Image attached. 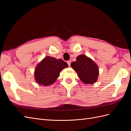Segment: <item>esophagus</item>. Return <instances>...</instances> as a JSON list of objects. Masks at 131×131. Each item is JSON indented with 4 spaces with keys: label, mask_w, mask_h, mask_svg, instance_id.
<instances>
[{
    "label": "esophagus",
    "mask_w": 131,
    "mask_h": 131,
    "mask_svg": "<svg viewBox=\"0 0 131 131\" xmlns=\"http://www.w3.org/2000/svg\"><path fill=\"white\" fill-rule=\"evenodd\" d=\"M67 64H68V66H70V61H67Z\"/></svg>",
    "instance_id": "obj_1"
}]
</instances>
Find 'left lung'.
Returning <instances> with one entry per match:
<instances>
[{"label":"left lung","instance_id":"8db88e82","mask_svg":"<svg viewBox=\"0 0 131 131\" xmlns=\"http://www.w3.org/2000/svg\"><path fill=\"white\" fill-rule=\"evenodd\" d=\"M71 67L85 84H93L97 81L99 75L98 67L93 60L85 55H79L76 61L71 63Z\"/></svg>","mask_w":131,"mask_h":131}]
</instances>
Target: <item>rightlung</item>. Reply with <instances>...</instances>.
I'll return each instance as SVG.
<instances>
[{"label": "right lung", "instance_id": "add662e5", "mask_svg": "<svg viewBox=\"0 0 131 131\" xmlns=\"http://www.w3.org/2000/svg\"><path fill=\"white\" fill-rule=\"evenodd\" d=\"M67 67V63L62 59L47 56L35 68V81L40 85L46 86L52 85L59 77L61 70Z\"/></svg>", "mask_w": 131, "mask_h": 131}]
</instances>
